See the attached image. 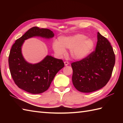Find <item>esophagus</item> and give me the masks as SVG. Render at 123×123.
Listing matches in <instances>:
<instances>
[{
	"label": "esophagus",
	"instance_id": "esophagus-1",
	"mask_svg": "<svg viewBox=\"0 0 123 123\" xmlns=\"http://www.w3.org/2000/svg\"><path fill=\"white\" fill-rule=\"evenodd\" d=\"M64 65H65V66H67L68 65V64H69V62H68V61H65V62H64Z\"/></svg>",
	"mask_w": 123,
	"mask_h": 123
}]
</instances>
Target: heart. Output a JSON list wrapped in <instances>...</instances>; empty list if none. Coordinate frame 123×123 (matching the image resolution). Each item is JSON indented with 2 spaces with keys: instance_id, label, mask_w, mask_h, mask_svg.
Returning a JSON list of instances; mask_svg holds the SVG:
<instances>
[{
  "instance_id": "heart-1",
  "label": "heart",
  "mask_w": 123,
  "mask_h": 123,
  "mask_svg": "<svg viewBox=\"0 0 123 123\" xmlns=\"http://www.w3.org/2000/svg\"><path fill=\"white\" fill-rule=\"evenodd\" d=\"M94 43L90 38L83 34H78L68 37H61L58 41H54L53 49L60 56L66 53L65 49H70V55L73 59L81 60L85 58L93 48Z\"/></svg>"
}]
</instances>
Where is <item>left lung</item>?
<instances>
[{
  "instance_id": "obj_1",
  "label": "left lung",
  "mask_w": 123,
  "mask_h": 123,
  "mask_svg": "<svg viewBox=\"0 0 123 123\" xmlns=\"http://www.w3.org/2000/svg\"><path fill=\"white\" fill-rule=\"evenodd\" d=\"M96 49L85 58L73 62L72 83L82 92H91L104 87L111 76L115 55L111 43L98 32Z\"/></svg>"
}]
</instances>
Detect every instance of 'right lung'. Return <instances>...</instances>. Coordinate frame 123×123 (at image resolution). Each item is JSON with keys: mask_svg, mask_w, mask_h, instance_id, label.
<instances>
[{"mask_svg": "<svg viewBox=\"0 0 123 123\" xmlns=\"http://www.w3.org/2000/svg\"><path fill=\"white\" fill-rule=\"evenodd\" d=\"M54 36L50 30L33 27L12 45L8 58L9 70L12 79L19 88L32 94L43 93L48 89L55 75L64 67L62 60L50 55L34 64L28 63L22 55V46L25 40L34 36L49 38Z\"/></svg>", "mask_w": 123, "mask_h": 123, "instance_id": "add662e5", "label": "right lung"}]
</instances>
